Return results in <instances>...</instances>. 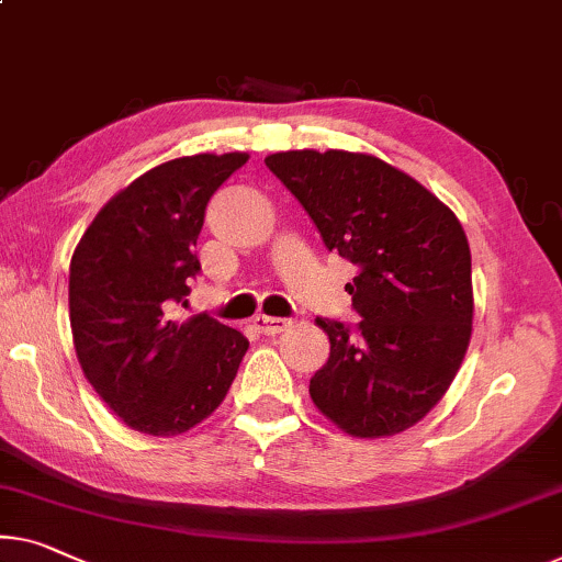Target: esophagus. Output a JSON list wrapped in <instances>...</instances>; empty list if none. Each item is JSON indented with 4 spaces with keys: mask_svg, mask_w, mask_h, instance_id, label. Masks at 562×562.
Instances as JSON below:
<instances>
[{
    "mask_svg": "<svg viewBox=\"0 0 562 562\" xmlns=\"http://www.w3.org/2000/svg\"><path fill=\"white\" fill-rule=\"evenodd\" d=\"M255 328L262 333V335H278L282 330H288L292 321H288V317H270V315H257L252 321Z\"/></svg>",
    "mask_w": 562,
    "mask_h": 562,
    "instance_id": "34e87169",
    "label": "esophagus"
}]
</instances>
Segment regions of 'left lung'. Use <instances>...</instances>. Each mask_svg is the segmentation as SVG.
<instances>
[{
  "label": "left lung",
  "instance_id": "left-lung-1",
  "mask_svg": "<svg viewBox=\"0 0 562 562\" xmlns=\"http://www.w3.org/2000/svg\"><path fill=\"white\" fill-rule=\"evenodd\" d=\"M267 169L290 189L330 252L350 259L353 330L317 317L330 358L310 398L358 439L393 437L439 404L472 338V255L454 212L371 154L280 150Z\"/></svg>",
  "mask_w": 562,
  "mask_h": 562
}]
</instances>
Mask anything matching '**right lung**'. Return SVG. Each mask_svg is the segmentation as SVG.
I'll return each mask as SVG.
<instances>
[{"label":"right lung","instance_id":"obj_1","mask_svg":"<svg viewBox=\"0 0 562 562\" xmlns=\"http://www.w3.org/2000/svg\"><path fill=\"white\" fill-rule=\"evenodd\" d=\"M249 154L166 161L95 214L70 259V328L82 373L125 426L150 437L194 429L222 404L249 342L187 303L204 209Z\"/></svg>","mask_w":562,"mask_h":562}]
</instances>
